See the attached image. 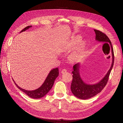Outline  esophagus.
Returning <instances> with one entry per match:
<instances>
[{"instance_id":"1","label":"esophagus","mask_w":123,"mask_h":123,"mask_svg":"<svg viewBox=\"0 0 123 123\" xmlns=\"http://www.w3.org/2000/svg\"><path fill=\"white\" fill-rule=\"evenodd\" d=\"M66 72H67V69H66V68L63 69L62 70V71H61V73H62V74H65V73H66Z\"/></svg>"}]
</instances>
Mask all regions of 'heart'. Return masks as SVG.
Here are the masks:
<instances>
[{
	"label": "heart",
	"instance_id": "1",
	"mask_svg": "<svg viewBox=\"0 0 123 123\" xmlns=\"http://www.w3.org/2000/svg\"><path fill=\"white\" fill-rule=\"evenodd\" d=\"M75 41L74 42H78L79 41V38L77 37H76L75 38ZM79 53H75L74 54H73V55H72V59H73V60H75V59H77L79 57Z\"/></svg>",
	"mask_w": 123,
	"mask_h": 123
}]
</instances>
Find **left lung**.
<instances>
[{
	"label": "left lung",
	"mask_w": 123,
	"mask_h": 123,
	"mask_svg": "<svg viewBox=\"0 0 123 123\" xmlns=\"http://www.w3.org/2000/svg\"><path fill=\"white\" fill-rule=\"evenodd\" d=\"M94 31L96 34V40L110 44L112 54V63L109 72L104 78L98 83L92 85L85 84L81 79L79 73V64L78 63L74 66V69L72 72L73 80L71 86V91L74 96L83 100L92 98L102 91L108 82L109 76L114 64V52L110 39L107 35L102 31L97 30H94Z\"/></svg>",
	"instance_id": "8db88e82"
}]
</instances>
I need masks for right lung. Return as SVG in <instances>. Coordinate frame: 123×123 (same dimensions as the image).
I'll return each instance as SVG.
<instances>
[{"mask_svg":"<svg viewBox=\"0 0 123 123\" xmlns=\"http://www.w3.org/2000/svg\"><path fill=\"white\" fill-rule=\"evenodd\" d=\"M31 26H28L23 29L21 32L26 31L29 28L31 27ZM59 75V69L58 68L52 69L48 75L46 79L45 80L44 83L42 85L39 87V88L34 90V91H27L24 90L23 89L21 88L18 85H17L13 80L15 85L18 88L24 92L25 94L28 95L29 97L33 98V99H37L43 97L45 96L51 89L54 84V82L56 78V77Z\"/></svg>","mask_w":123,"mask_h":123,"instance_id":"right-lung-1","label":"right lung"}]
</instances>
